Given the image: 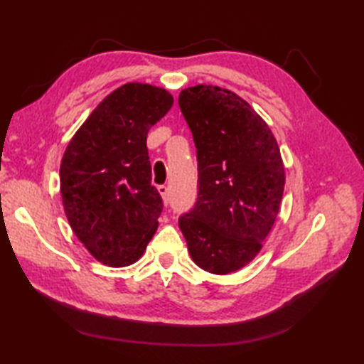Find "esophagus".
<instances>
[{
  "instance_id": "obj_1",
  "label": "esophagus",
  "mask_w": 364,
  "mask_h": 364,
  "mask_svg": "<svg viewBox=\"0 0 364 364\" xmlns=\"http://www.w3.org/2000/svg\"><path fill=\"white\" fill-rule=\"evenodd\" d=\"M158 191H159V194H161L162 200H164V203L167 205V203H168V188L164 186V184H162V186L158 188Z\"/></svg>"
}]
</instances>
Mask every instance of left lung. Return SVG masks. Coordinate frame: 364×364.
<instances>
[{"label":"left lung","instance_id":"left-lung-1","mask_svg":"<svg viewBox=\"0 0 364 364\" xmlns=\"http://www.w3.org/2000/svg\"><path fill=\"white\" fill-rule=\"evenodd\" d=\"M178 103L198 161V198L180 218L181 233L198 267L236 272L259 253L280 211V149L267 123L235 92L197 84L183 89Z\"/></svg>","mask_w":364,"mask_h":364}]
</instances>
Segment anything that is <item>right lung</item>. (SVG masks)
<instances>
[{
	"mask_svg": "<svg viewBox=\"0 0 364 364\" xmlns=\"http://www.w3.org/2000/svg\"><path fill=\"white\" fill-rule=\"evenodd\" d=\"M172 106L166 89L123 84L100 102L64 151L60 196L68 223L106 266L133 264L158 228L162 198L151 186L146 134Z\"/></svg>",
	"mask_w": 364,
	"mask_h": 364,
	"instance_id": "1",
	"label": "right lung"
}]
</instances>
